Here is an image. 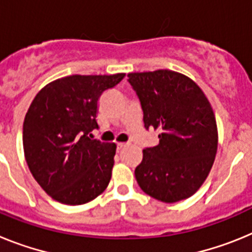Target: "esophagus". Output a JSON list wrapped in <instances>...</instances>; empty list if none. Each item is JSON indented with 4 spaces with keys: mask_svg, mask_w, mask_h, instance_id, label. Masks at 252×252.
I'll list each match as a JSON object with an SVG mask.
<instances>
[{
    "mask_svg": "<svg viewBox=\"0 0 252 252\" xmlns=\"http://www.w3.org/2000/svg\"><path fill=\"white\" fill-rule=\"evenodd\" d=\"M126 144H122V142H119V144H117V149H119V150H122V149L124 148H126Z\"/></svg>",
    "mask_w": 252,
    "mask_h": 252,
    "instance_id": "1",
    "label": "esophagus"
}]
</instances>
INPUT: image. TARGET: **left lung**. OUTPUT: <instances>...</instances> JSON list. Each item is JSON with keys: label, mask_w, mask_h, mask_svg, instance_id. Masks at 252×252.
Listing matches in <instances>:
<instances>
[{"label": "left lung", "mask_w": 252, "mask_h": 252, "mask_svg": "<svg viewBox=\"0 0 252 252\" xmlns=\"http://www.w3.org/2000/svg\"><path fill=\"white\" fill-rule=\"evenodd\" d=\"M146 128L159 130V145L142 150L135 169L140 188L165 203L192 197L215 162L218 131L208 98L193 79L159 69L128 73Z\"/></svg>", "instance_id": "left-lung-1"}]
</instances>
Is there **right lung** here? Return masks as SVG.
I'll return each mask as SVG.
<instances>
[{
  "instance_id": "right-lung-1",
  "label": "right lung",
  "mask_w": 252,
  "mask_h": 252,
  "mask_svg": "<svg viewBox=\"0 0 252 252\" xmlns=\"http://www.w3.org/2000/svg\"><path fill=\"white\" fill-rule=\"evenodd\" d=\"M125 73L68 75L46 84L24 120L22 144L31 174L53 199L88 203L104 192L112 175L116 144L92 140L101 94Z\"/></svg>"
}]
</instances>
